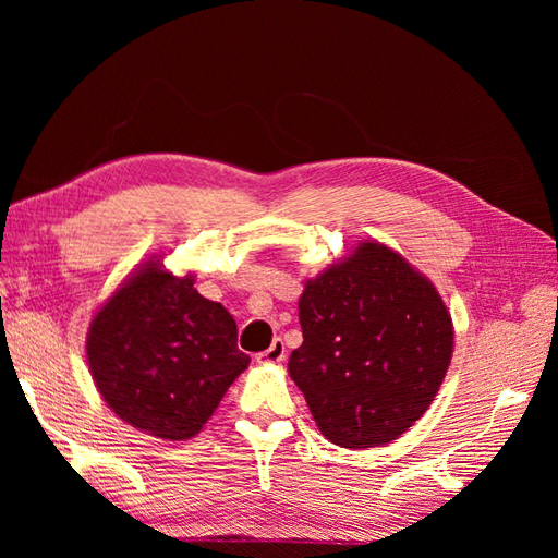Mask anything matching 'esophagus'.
I'll return each instance as SVG.
<instances>
[{"label": "esophagus", "mask_w": 558, "mask_h": 558, "mask_svg": "<svg viewBox=\"0 0 558 558\" xmlns=\"http://www.w3.org/2000/svg\"><path fill=\"white\" fill-rule=\"evenodd\" d=\"M286 359V347L281 340H275L265 351H260L256 361L258 363H281Z\"/></svg>", "instance_id": "34e87169"}]
</instances>
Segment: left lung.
Here are the masks:
<instances>
[{
	"instance_id": "left-lung-1",
	"label": "left lung",
	"mask_w": 558,
	"mask_h": 558,
	"mask_svg": "<svg viewBox=\"0 0 558 558\" xmlns=\"http://www.w3.org/2000/svg\"><path fill=\"white\" fill-rule=\"evenodd\" d=\"M289 375L318 430L347 449L393 442L440 388L453 349L435 286L379 242L307 281Z\"/></svg>"
}]
</instances>
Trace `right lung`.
Returning <instances> with one entry per match:
<instances>
[{"mask_svg":"<svg viewBox=\"0 0 558 558\" xmlns=\"http://www.w3.org/2000/svg\"><path fill=\"white\" fill-rule=\"evenodd\" d=\"M86 351L109 408L162 440L197 435L251 363L230 312L160 263H146L95 314Z\"/></svg>","mask_w":558,"mask_h":558,"instance_id":"right-lung-1","label":"right lung"}]
</instances>
